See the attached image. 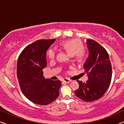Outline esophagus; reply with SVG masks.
Returning <instances> with one entry per match:
<instances>
[{
    "instance_id": "34e87169",
    "label": "esophagus",
    "mask_w": 124,
    "mask_h": 124,
    "mask_svg": "<svg viewBox=\"0 0 124 124\" xmlns=\"http://www.w3.org/2000/svg\"><path fill=\"white\" fill-rule=\"evenodd\" d=\"M62 81H63L64 82L68 84V83H70L71 82V80H70V79H69L68 78H64L63 79H62Z\"/></svg>"
}]
</instances>
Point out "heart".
Segmentation results:
<instances>
[{"label": "heart", "instance_id": "heart-1", "mask_svg": "<svg viewBox=\"0 0 124 124\" xmlns=\"http://www.w3.org/2000/svg\"><path fill=\"white\" fill-rule=\"evenodd\" d=\"M61 46L70 56L76 55V58L78 62H82L85 58V53L82 51L83 45L80 40L71 39L63 42ZM47 56L50 59H54L56 56V51L53 48H50L47 51Z\"/></svg>", "mask_w": 124, "mask_h": 124}]
</instances>
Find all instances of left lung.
<instances>
[{"label": "left lung", "mask_w": 124, "mask_h": 124, "mask_svg": "<svg viewBox=\"0 0 124 124\" xmlns=\"http://www.w3.org/2000/svg\"><path fill=\"white\" fill-rule=\"evenodd\" d=\"M86 46L89 56L84 68L88 80L86 82L77 81L79 88L75 94L79 99L89 102L99 99L107 90L112 78V66L107 52L100 44L87 39Z\"/></svg>", "instance_id": "obj_1"}]
</instances>
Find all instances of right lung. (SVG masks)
I'll return each mask as SVG.
<instances>
[{
    "label": "right lung",
    "instance_id": "obj_1",
    "mask_svg": "<svg viewBox=\"0 0 124 124\" xmlns=\"http://www.w3.org/2000/svg\"><path fill=\"white\" fill-rule=\"evenodd\" d=\"M55 40H37L23 49L18 59L17 76L22 92L39 105L50 104L59 96L60 81L46 79L42 71L47 65V51Z\"/></svg>",
    "mask_w": 124,
    "mask_h": 124
}]
</instances>
